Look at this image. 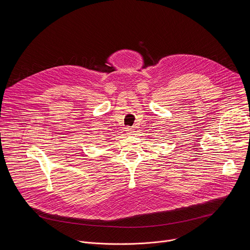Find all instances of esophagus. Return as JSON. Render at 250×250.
<instances>
[{
	"label": "esophagus",
	"mask_w": 250,
	"mask_h": 250,
	"mask_svg": "<svg viewBox=\"0 0 250 250\" xmlns=\"http://www.w3.org/2000/svg\"><path fill=\"white\" fill-rule=\"evenodd\" d=\"M125 129H126V130H125L126 133L129 134V135H132V134H134V132H135V129H134L133 127H126Z\"/></svg>",
	"instance_id": "1"
}]
</instances>
